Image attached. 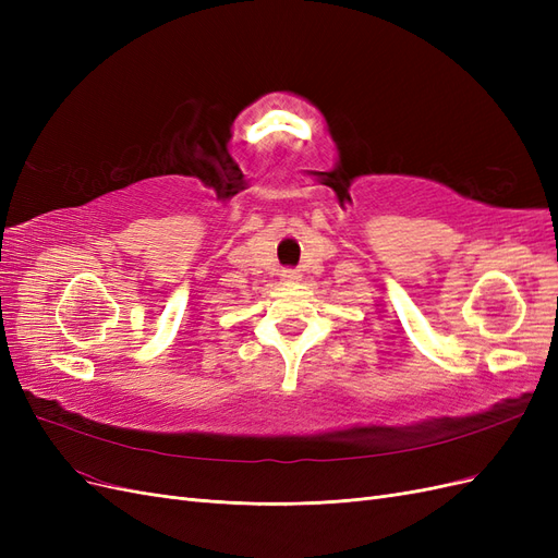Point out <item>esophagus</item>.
Returning a JSON list of instances; mask_svg holds the SVG:
<instances>
[{"mask_svg":"<svg viewBox=\"0 0 558 558\" xmlns=\"http://www.w3.org/2000/svg\"><path fill=\"white\" fill-rule=\"evenodd\" d=\"M281 279H283L286 283H293V281H300V279H302V275L298 272V269H283V272H281Z\"/></svg>","mask_w":558,"mask_h":558,"instance_id":"obj_1","label":"esophagus"}]
</instances>
